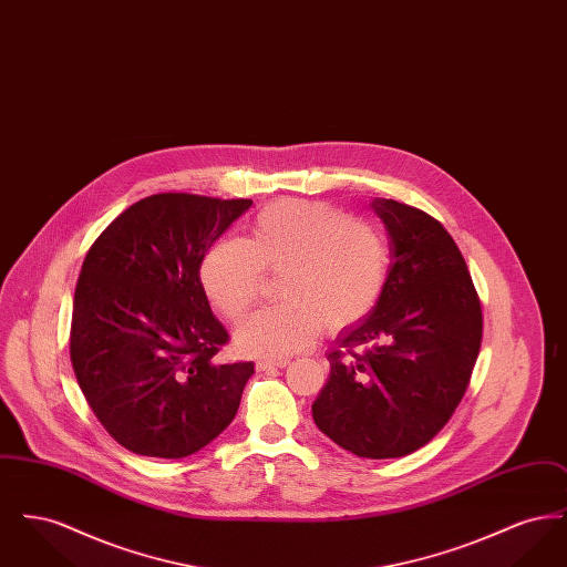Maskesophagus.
<instances>
[{
  "label": "esophagus",
  "instance_id": "34e87169",
  "mask_svg": "<svg viewBox=\"0 0 567 567\" xmlns=\"http://www.w3.org/2000/svg\"><path fill=\"white\" fill-rule=\"evenodd\" d=\"M289 365V359H259L257 361V370L259 372H266L271 368H287Z\"/></svg>",
  "mask_w": 567,
  "mask_h": 567
}]
</instances>
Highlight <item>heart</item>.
<instances>
[{"label":"heart","instance_id":"obj_1","mask_svg":"<svg viewBox=\"0 0 567 567\" xmlns=\"http://www.w3.org/2000/svg\"><path fill=\"white\" fill-rule=\"evenodd\" d=\"M389 266V243L377 225L324 202L280 199L257 213L248 240L216 243L199 278L216 310L236 323L261 299L266 274H282L285 303L246 319L236 340L244 351L287 357L319 329L340 333L361 323L384 293Z\"/></svg>","mask_w":567,"mask_h":567}]
</instances>
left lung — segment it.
<instances>
[{
    "label": "left lung",
    "instance_id": "left-lung-1",
    "mask_svg": "<svg viewBox=\"0 0 567 567\" xmlns=\"http://www.w3.org/2000/svg\"><path fill=\"white\" fill-rule=\"evenodd\" d=\"M372 208L391 238L389 280L374 312L327 354L312 416L354 455L395 458L425 446L457 410L483 342V306L440 220L386 197Z\"/></svg>",
    "mask_w": 567,
    "mask_h": 567
}]
</instances>
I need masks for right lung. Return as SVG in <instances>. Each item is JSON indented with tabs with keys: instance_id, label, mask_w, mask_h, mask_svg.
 <instances>
[{
	"instance_id": "1",
	"label": "right lung",
	"mask_w": 567,
	"mask_h": 567,
	"mask_svg": "<svg viewBox=\"0 0 567 567\" xmlns=\"http://www.w3.org/2000/svg\"><path fill=\"white\" fill-rule=\"evenodd\" d=\"M250 204L195 193L144 197L82 261L72 368L104 430L135 455H193L238 412L255 363L223 361L229 333L210 310L199 268Z\"/></svg>"
}]
</instances>
